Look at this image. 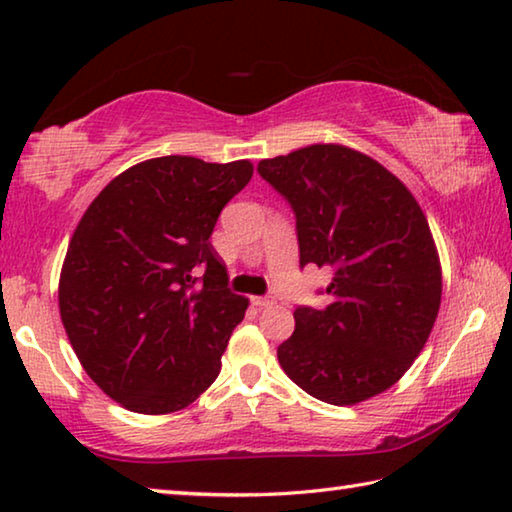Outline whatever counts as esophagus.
I'll use <instances>...</instances> for the list:
<instances>
[{
  "instance_id": "obj_1",
  "label": "esophagus",
  "mask_w": 512,
  "mask_h": 512,
  "mask_svg": "<svg viewBox=\"0 0 512 512\" xmlns=\"http://www.w3.org/2000/svg\"><path fill=\"white\" fill-rule=\"evenodd\" d=\"M253 305L259 307V309L273 307L275 305V298L273 296H257V298H253Z\"/></svg>"
}]
</instances>
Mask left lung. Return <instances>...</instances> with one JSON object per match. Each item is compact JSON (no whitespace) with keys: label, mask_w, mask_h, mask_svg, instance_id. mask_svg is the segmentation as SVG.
I'll return each mask as SVG.
<instances>
[{"label":"left lung","mask_w":512,"mask_h":512,"mask_svg":"<svg viewBox=\"0 0 512 512\" xmlns=\"http://www.w3.org/2000/svg\"><path fill=\"white\" fill-rule=\"evenodd\" d=\"M296 214L300 268L332 271L329 305L293 311L277 348L284 372L320 402L384 393L427 343L440 307V262L418 201L391 171L339 144L257 164Z\"/></svg>","instance_id":"8db88e82"}]
</instances>
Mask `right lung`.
<instances>
[{
  "label": "right lung",
  "mask_w": 512,
  "mask_h": 512,
  "mask_svg": "<svg viewBox=\"0 0 512 512\" xmlns=\"http://www.w3.org/2000/svg\"><path fill=\"white\" fill-rule=\"evenodd\" d=\"M253 164L164 155L112 180L69 241L58 305L69 343L128 411H180L219 377L248 300L210 244Z\"/></svg>",
  "instance_id": "obj_1"
}]
</instances>
